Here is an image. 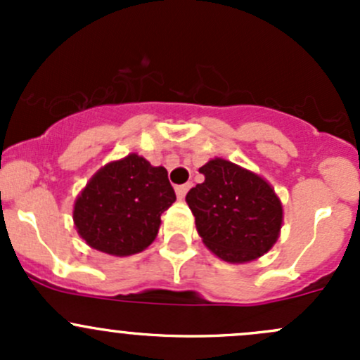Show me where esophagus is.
<instances>
[{
	"mask_svg": "<svg viewBox=\"0 0 360 360\" xmlns=\"http://www.w3.org/2000/svg\"><path fill=\"white\" fill-rule=\"evenodd\" d=\"M190 188H191L190 183H188V184H181V186H176L177 198H179V200H183V198L186 197V193H188V190H190Z\"/></svg>",
	"mask_w": 360,
	"mask_h": 360,
	"instance_id": "1",
	"label": "esophagus"
}]
</instances>
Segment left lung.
Listing matches in <instances>:
<instances>
[{"label":"left lung","instance_id":"obj_1","mask_svg":"<svg viewBox=\"0 0 360 360\" xmlns=\"http://www.w3.org/2000/svg\"><path fill=\"white\" fill-rule=\"evenodd\" d=\"M200 174L205 181L188 191L186 202L203 244L228 263H248L274 248L282 226L274 188L223 158L209 160Z\"/></svg>","mask_w":360,"mask_h":360}]
</instances>
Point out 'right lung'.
Masks as SVG:
<instances>
[{
  "label": "right lung",
  "mask_w": 360,
  "mask_h": 360,
  "mask_svg": "<svg viewBox=\"0 0 360 360\" xmlns=\"http://www.w3.org/2000/svg\"><path fill=\"white\" fill-rule=\"evenodd\" d=\"M176 202L163 167L136 153L94 174L72 210L79 237L111 256H130L155 240L160 216Z\"/></svg>",
  "instance_id": "right-lung-1"
}]
</instances>
